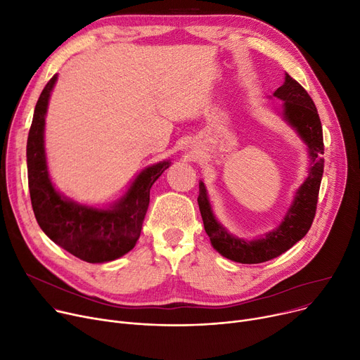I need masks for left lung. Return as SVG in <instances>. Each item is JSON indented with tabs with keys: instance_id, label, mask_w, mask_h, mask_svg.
<instances>
[{
	"instance_id": "1",
	"label": "left lung",
	"mask_w": 360,
	"mask_h": 360,
	"mask_svg": "<svg viewBox=\"0 0 360 360\" xmlns=\"http://www.w3.org/2000/svg\"><path fill=\"white\" fill-rule=\"evenodd\" d=\"M274 96L283 101V118L307 143L311 158L309 175L299 186L290 209L278 228L254 240H245L231 235L214 217L205 186L200 181L197 201L204 229L212 240L213 248L223 257L240 264L266 262L290 250L308 233L316 212L319 185L324 172V159L321 158L324 155L323 127L316 106L308 91L289 74H286L283 86L274 91Z\"/></svg>"
}]
</instances>
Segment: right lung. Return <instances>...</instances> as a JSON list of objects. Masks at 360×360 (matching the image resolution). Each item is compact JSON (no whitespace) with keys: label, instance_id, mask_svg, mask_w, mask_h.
Here are the masks:
<instances>
[{"label":"right lung","instance_id":"add662e5","mask_svg":"<svg viewBox=\"0 0 360 360\" xmlns=\"http://www.w3.org/2000/svg\"><path fill=\"white\" fill-rule=\"evenodd\" d=\"M56 77L48 82L34 106L27 137V179L34 217L45 235L86 262L113 261L136 247L150 202V188L170 166L169 160L146 167L125 195L106 210L65 198L51 182L45 146V115Z\"/></svg>","mask_w":360,"mask_h":360}]
</instances>
